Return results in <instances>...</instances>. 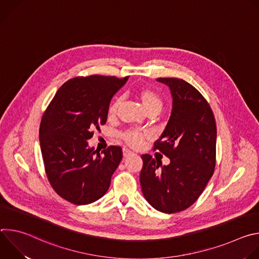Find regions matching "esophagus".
Wrapping results in <instances>:
<instances>
[{
	"label": "esophagus",
	"instance_id": "esophagus-1",
	"mask_svg": "<svg viewBox=\"0 0 259 259\" xmlns=\"http://www.w3.org/2000/svg\"><path fill=\"white\" fill-rule=\"evenodd\" d=\"M131 155H133V152H131L130 150H128V149H124V150H123V156H124L125 158H127V157H129V156H131Z\"/></svg>",
	"mask_w": 259,
	"mask_h": 259
}]
</instances>
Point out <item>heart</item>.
Returning a JSON list of instances; mask_svg holds the SVG:
<instances>
[{"label":"heart","instance_id":"obj_1","mask_svg":"<svg viewBox=\"0 0 259 259\" xmlns=\"http://www.w3.org/2000/svg\"><path fill=\"white\" fill-rule=\"evenodd\" d=\"M136 95L140 102L142 103V106L146 110V113L153 112V110H158L160 112L162 108V98L160 95L153 89L151 88H139L136 90ZM121 103V98H115L112 102H110L108 109H107V114L109 117H114L116 116L118 108ZM143 134L135 131V130H129L126 131L125 133L122 134L123 140L130 146H138L142 139H143Z\"/></svg>","mask_w":259,"mask_h":259}]
</instances>
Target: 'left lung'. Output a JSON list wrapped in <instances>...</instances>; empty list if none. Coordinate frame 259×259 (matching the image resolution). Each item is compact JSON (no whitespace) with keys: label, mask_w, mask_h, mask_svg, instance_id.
<instances>
[{"label":"left lung","mask_w":259,"mask_h":259,"mask_svg":"<svg viewBox=\"0 0 259 259\" xmlns=\"http://www.w3.org/2000/svg\"><path fill=\"white\" fill-rule=\"evenodd\" d=\"M172 95V112L165 130L155 142L170 164L142 155L140 186L156 210L176 213L192 206L205 190L216 163V123L204 96L190 83L159 78Z\"/></svg>","instance_id":"obj_1"}]
</instances>
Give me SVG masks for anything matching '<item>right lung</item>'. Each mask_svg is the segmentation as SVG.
<instances>
[{"instance_id": "obj_1", "label": "right lung", "mask_w": 259, "mask_h": 259, "mask_svg": "<svg viewBox=\"0 0 259 259\" xmlns=\"http://www.w3.org/2000/svg\"><path fill=\"white\" fill-rule=\"evenodd\" d=\"M128 78L70 79L58 89L42 117L39 136L46 175L53 190L72 204L100 199L122 160L120 146L99 153L87 140L106 123L110 100Z\"/></svg>"}]
</instances>
